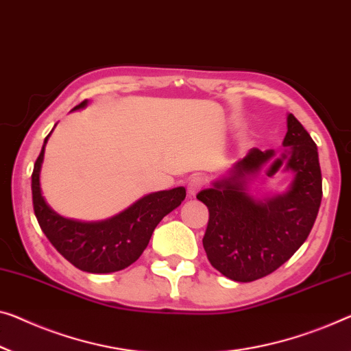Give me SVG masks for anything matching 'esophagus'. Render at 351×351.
<instances>
[{
	"label": "esophagus",
	"mask_w": 351,
	"mask_h": 351,
	"mask_svg": "<svg viewBox=\"0 0 351 351\" xmlns=\"http://www.w3.org/2000/svg\"><path fill=\"white\" fill-rule=\"evenodd\" d=\"M203 187V178L200 176H192L187 181V195L189 197H195L198 192L202 191Z\"/></svg>",
	"instance_id": "obj_1"
}]
</instances>
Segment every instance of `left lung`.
Returning <instances> with one entry per match:
<instances>
[{"instance_id":"left-lung-1","label":"left lung","mask_w":351,"mask_h":351,"mask_svg":"<svg viewBox=\"0 0 351 351\" xmlns=\"http://www.w3.org/2000/svg\"><path fill=\"white\" fill-rule=\"evenodd\" d=\"M285 170L293 171L289 191L282 195L255 198L247 184L274 151L252 148L197 198L209 211L203 247L209 263L237 282H252L276 271L309 237L322 203V170L317 145L302 124L287 117ZM279 160V159H277Z\"/></svg>"}]
</instances>
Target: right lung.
<instances>
[{
  "label": "right lung",
  "mask_w": 351,
  "mask_h": 351,
  "mask_svg": "<svg viewBox=\"0 0 351 351\" xmlns=\"http://www.w3.org/2000/svg\"><path fill=\"white\" fill-rule=\"evenodd\" d=\"M83 101L74 110L83 108ZM44 140L31 175L33 206L38 222L53 247L75 268L94 274H107L128 268L148 245L151 234L167 214L186 198L184 187L159 191L145 195L123 213L101 222H80L60 216L47 205L40 191V165L44 160Z\"/></svg>",
  "instance_id": "obj_1"
}]
</instances>
